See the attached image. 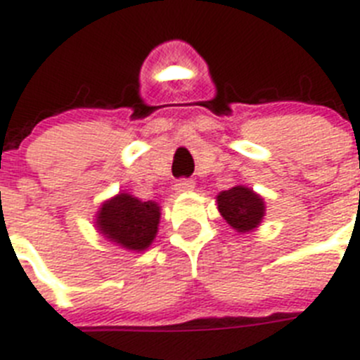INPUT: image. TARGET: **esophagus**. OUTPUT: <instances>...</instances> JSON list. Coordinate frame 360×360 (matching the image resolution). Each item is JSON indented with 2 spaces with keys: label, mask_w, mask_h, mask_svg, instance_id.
Instances as JSON below:
<instances>
[{
  "label": "esophagus",
  "mask_w": 360,
  "mask_h": 360,
  "mask_svg": "<svg viewBox=\"0 0 360 360\" xmlns=\"http://www.w3.org/2000/svg\"><path fill=\"white\" fill-rule=\"evenodd\" d=\"M195 187V182L191 180V178H180V180H176V184H174V191L176 193H187V191H191Z\"/></svg>",
  "instance_id": "esophagus-1"
}]
</instances>
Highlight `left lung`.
I'll list each match as a JSON object with an SVG mask.
<instances>
[{
    "instance_id": "1",
    "label": "left lung",
    "mask_w": 360,
    "mask_h": 360,
    "mask_svg": "<svg viewBox=\"0 0 360 360\" xmlns=\"http://www.w3.org/2000/svg\"><path fill=\"white\" fill-rule=\"evenodd\" d=\"M218 209L227 224L238 232H247L257 227L265 214L263 198L247 187H232L218 195Z\"/></svg>"
}]
</instances>
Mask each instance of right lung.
I'll return each mask as SVG.
<instances>
[{
    "instance_id": "1",
    "label": "right lung",
    "mask_w": 360,
    "mask_h": 360,
    "mask_svg": "<svg viewBox=\"0 0 360 360\" xmlns=\"http://www.w3.org/2000/svg\"><path fill=\"white\" fill-rule=\"evenodd\" d=\"M158 219L160 209L157 203L120 193L98 211L97 227L110 241L129 250H144L157 236Z\"/></svg>"
}]
</instances>
